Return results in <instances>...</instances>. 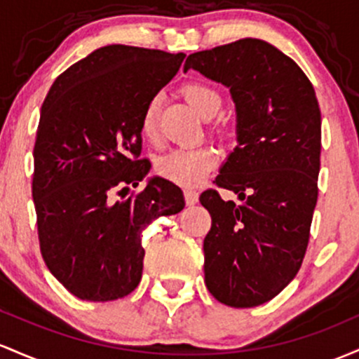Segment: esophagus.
Returning <instances> with one entry per match:
<instances>
[{
  "label": "esophagus",
  "mask_w": 359,
  "mask_h": 359,
  "mask_svg": "<svg viewBox=\"0 0 359 359\" xmlns=\"http://www.w3.org/2000/svg\"><path fill=\"white\" fill-rule=\"evenodd\" d=\"M184 200H187V205L198 203V191L188 188V190H184Z\"/></svg>",
  "instance_id": "1"
}]
</instances>
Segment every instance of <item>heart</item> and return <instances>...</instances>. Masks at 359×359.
Masks as SVG:
<instances>
[{
    "label": "heart",
    "instance_id": "heart-1",
    "mask_svg": "<svg viewBox=\"0 0 359 359\" xmlns=\"http://www.w3.org/2000/svg\"><path fill=\"white\" fill-rule=\"evenodd\" d=\"M183 96L201 118H213L222 107L219 93L203 83H188L183 88ZM158 98L151 100L140 118V132L149 140L158 135ZM219 156L213 149H176L158 161V172L163 178L181 187H195L215 168Z\"/></svg>",
    "mask_w": 359,
    "mask_h": 359
}]
</instances>
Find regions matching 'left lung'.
<instances>
[{
	"instance_id": "left-lung-1",
	"label": "left lung",
	"mask_w": 359,
	"mask_h": 359,
	"mask_svg": "<svg viewBox=\"0 0 359 359\" xmlns=\"http://www.w3.org/2000/svg\"><path fill=\"white\" fill-rule=\"evenodd\" d=\"M198 71L229 88L237 146L215 178L244 200L200 195L212 217L203 241L205 283L220 304L256 307L295 278L307 251L320 169V110L293 59L259 39L188 55Z\"/></svg>"
}]
</instances>
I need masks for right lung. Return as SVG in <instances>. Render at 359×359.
<instances>
[{
    "mask_svg": "<svg viewBox=\"0 0 359 359\" xmlns=\"http://www.w3.org/2000/svg\"><path fill=\"white\" fill-rule=\"evenodd\" d=\"M184 54L107 46L55 79L40 110L32 196L47 268L74 297L110 302L142 278V231L184 208L181 188L154 176L127 200L151 163L140 118L147 103L178 72Z\"/></svg>",
    "mask_w": 359,
    "mask_h": 359,
    "instance_id": "add662e5",
    "label": "right lung"
}]
</instances>
